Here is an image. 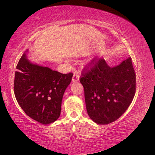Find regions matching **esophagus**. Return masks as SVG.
<instances>
[{
    "label": "esophagus",
    "mask_w": 155,
    "mask_h": 155,
    "mask_svg": "<svg viewBox=\"0 0 155 155\" xmlns=\"http://www.w3.org/2000/svg\"><path fill=\"white\" fill-rule=\"evenodd\" d=\"M79 79V75L78 72H75L73 75L72 77V81L73 82H76V81H78Z\"/></svg>",
    "instance_id": "esophagus-1"
}]
</instances>
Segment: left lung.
<instances>
[{
    "instance_id": "obj_1",
    "label": "left lung",
    "mask_w": 155,
    "mask_h": 155,
    "mask_svg": "<svg viewBox=\"0 0 155 155\" xmlns=\"http://www.w3.org/2000/svg\"><path fill=\"white\" fill-rule=\"evenodd\" d=\"M87 113L97 124L118 120L128 109L136 92V74L129 57L111 68L94 58L83 68L80 77Z\"/></svg>"
}]
</instances>
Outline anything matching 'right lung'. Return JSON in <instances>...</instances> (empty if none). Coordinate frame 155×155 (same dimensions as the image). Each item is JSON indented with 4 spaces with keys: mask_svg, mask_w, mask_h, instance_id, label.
Instances as JSON below:
<instances>
[{
    "mask_svg": "<svg viewBox=\"0 0 155 155\" xmlns=\"http://www.w3.org/2000/svg\"><path fill=\"white\" fill-rule=\"evenodd\" d=\"M14 93L18 104L31 118L42 124L57 120L64 92L72 72L63 74L31 63L23 54L17 65Z\"/></svg>",
    "mask_w": 155,
    "mask_h": 155,
    "instance_id": "1",
    "label": "right lung"
}]
</instances>
